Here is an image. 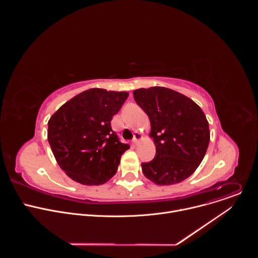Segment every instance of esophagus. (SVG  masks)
I'll use <instances>...</instances> for the list:
<instances>
[{"label":"esophagus","mask_w":258,"mask_h":258,"mask_svg":"<svg viewBox=\"0 0 258 258\" xmlns=\"http://www.w3.org/2000/svg\"><path fill=\"white\" fill-rule=\"evenodd\" d=\"M142 138H143V137H142V135H141L140 133H135L134 139H133V143H134V144H138L139 141H140Z\"/></svg>","instance_id":"esophagus-1"}]
</instances>
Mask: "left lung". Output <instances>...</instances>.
Listing matches in <instances>:
<instances>
[{
  "mask_svg": "<svg viewBox=\"0 0 258 258\" xmlns=\"http://www.w3.org/2000/svg\"><path fill=\"white\" fill-rule=\"evenodd\" d=\"M136 103L148 115L156 155L142 163L144 175L159 186L188 178L200 165L210 132L202 109L190 98L164 87L134 91Z\"/></svg>",
  "mask_w": 258,
  "mask_h": 258,
  "instance_id": "left-lung-1",
  "label": "left lung"
}]
</instances>
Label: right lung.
Instances as JSON below:
<instances>
[{"mask_svg": "<svg viewBox=\"0 0 258 258\" xmlns=\"http://www.w3.org/2000/svg\"><path fill=\"white\" fill-rule=\"evenodd\" d=\"M126 92L90 89L63 104L48 121V141L61 169L86 186L102 185L117 171L130 145L121 143L111 120Z\"/></svg>", "mask_w": 258, "mask_h": 258, "instance_id": "add662e5", "label": "right lung"}]
</instances>
